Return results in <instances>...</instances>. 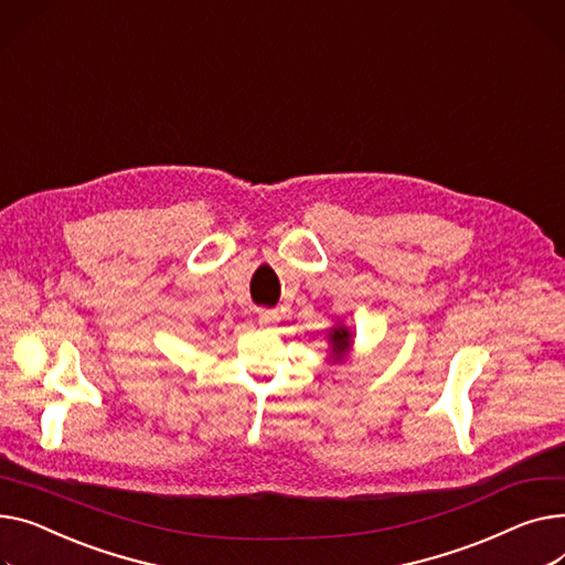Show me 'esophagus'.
Masks as SVG:
<instances>
[{
	"instance_id": "34e87169",
	"label": "esophagus",
	"mask_w": 565,
	"mask_h": 565,
	"mask_svg": "<svg viewBox=\"0 0 565 565\" xmlns=\"http://www.w3.org/2000/svg\"><path fill=\"white\" fill-rule=\"evenodd\" d=\"M279 320V313L277 311H258V324L260 327H270Z\"/></svg>"
}]
</instances>
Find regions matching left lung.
<instances>
[{
  "instance_id": "1",
  "label": "left lung",
  "mask_w": 565,
  "mask_h": 565,
  "mask_svg": "<svg viewBox=\"0 0 565 565\" xmlns=\"http://www.w3.org/2000/svg\"><path fill=\"white\" fill-rule=\"evenodd\" d=\"M329 343H331V359L333 361H341L348 352H350V348H352V331L348 329V327H343V324H335V327H331L329 329Z\"/></svg>"
}]
</instances>
